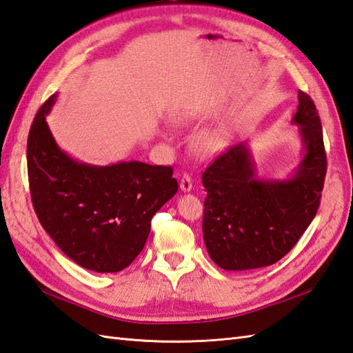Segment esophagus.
Wrapping results in <instances>:
<instances>
[{"instance_id": "obj_1", "label": "esophagus", "mask_w": 353, "mask_h": 353, "mask_svg": "<svg viewBox=\"0 0 353 353\" xmlns=\"http://www.w3.org/2000/svg\"><path fill=\"white\" fill-rule=\"evenodd\" d=\"M192 187H193V181H192L190 175L184 174V175L181 176V181H179V188H181L183 192H190Z\"/></svg>"}]
</instances>
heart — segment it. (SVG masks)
I'll list each match as a JSON object with an SVG mask.
<instances>
[{
  "label": "heart",
  "instance_id": "b5f03b06",
  "mask_svg": "<svg viewBox=\"0 0 353 353\" xmlns=\"http://www.w3.org/2000/svg\"><path fill=\"white\" fill-rule=\"evenodd\" d=\"M175 124H187L188 117L185 114H178L174 117ZM223 136L219 132H203L194 139V151L202 157H211L223 148Z\"/></svg>",
  "mask_w": 353,
  "mask_h": 353
}]
</instances>
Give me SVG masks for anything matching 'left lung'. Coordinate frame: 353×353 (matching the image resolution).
<instances>
[{
	"label": "left lung",
	"mask_w": 353,
	"mask_h": 353,
	"mask_svg": "<svg viewBox=\"0 0 353 353\" xmlns=\"http://www.w3.org/2000/svg\"><path fill=\"white\" fill-rule=\"evenodd\" d=\"M294 121L304 157L285 181L259 179L244 142L221 152L202 174L206 188L203 241L226 271H247L279 262L303 236L321 205L326 152L319 114L308 94L298 92Z\"/></svg>",
	"instance_id": "8db88e82"
}]
</instances>
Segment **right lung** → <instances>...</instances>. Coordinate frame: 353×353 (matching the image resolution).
Masks as SVG:
<instances>
[{"label":"right lung","instance_id":"add662e5","mask_svg":"<svg viewBox=\"0 0 353 353\" xmlns=\"http://www.w3.org/2000/svg\"><path fill=\"white\" fill-rule=\"evenodd\" d=\"M50 96L34 117L27 143L34 211L61 252L96 272H118L142 252L151 219L178 192L170 166L121 161L91 166L68 157L50 133Z\"/></svg>","mask_w":353,"mask_h":353}]
</instances>
